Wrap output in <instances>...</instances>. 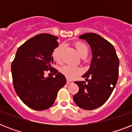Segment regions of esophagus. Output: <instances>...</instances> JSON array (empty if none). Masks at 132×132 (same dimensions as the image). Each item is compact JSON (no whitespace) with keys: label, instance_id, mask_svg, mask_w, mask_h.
<instances>
[{"label":"esophagus","instance_id":"1","mask_svg":"<svg viewBox=\"0 0 132 132\" xmlns=\"http://www.w3.org/2000/svg\"><path fill=\"white\" fill-rule=\"evenodd\" d=\"M67 84H72V81L70 80V79H67Z\"/></svg>","mask_w":132,"mask_h":132}]
</instances>
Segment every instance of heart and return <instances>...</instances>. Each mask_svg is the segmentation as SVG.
Returning a JSON list of instances; mask_svg holds the SVG:
<instances>
[{"label":"heart","instance_id":"heart-1","mask_svg":"<svg viewBox=\"0 0 132 132\" xmlns=\"http://www.w3.org/2000/svg\"><path fill=\"white\" fill-rule=\"evenodd\" d=\"M75 47H76L79 55L81 56V57L88 55V48L86 44L82 43V42H78L75 44ZM63 48H64V45L60 44V45L58 46L57 47L55 48L53 51V57L57 62L61 61ZM60 71L68 79H72L80 73L81 69L79 67H76V66L65 65L61 68Z\"/></svg>","mask_w":132,"mask_h":132}]
</instances>
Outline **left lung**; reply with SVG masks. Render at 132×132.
<instances>
[{
  "instance_id": "1",
  "label": "left lung",
  "mask_w": 132,
  "mask_h": 132,
  "mask_svg": "<svg viewBox=\"0 0 132 132\" xmlns=\"http://www.w3.org/2000/svg\"><path fill=\"white\" fill-rule=\"evenodd\" d=\"M79 38L90 45L92 57L90 68L82 75L85 81L75 82L79 90L73 100L81 108L92 110L104 104L113 92L119 77V61L112 44L98 34H84Z\"/></svg>"
}]
</instances>
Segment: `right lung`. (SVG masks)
Returning <instances> with one entry per match:
<instances>
[{"instance_id":"right-lung-1","label":"right lung","mask_w":132,"mask_h":132,"mask_svg":"<svg viewBox=\"0 0 132 132\" xmlns=\"http://www.w3.org/2000/svg\"><path fill=\"white\" fill-rule=\"evenodd\" d=\"M57 39L47 34L30 38L18 48L11 64L16 94L26 105L35 110L51 107L59 90L66 84L64 75L53 69V53L59 45ZM47 70L54 72L55 78L44 76Z\"/></svg>"}]
</instances>
